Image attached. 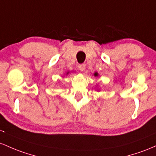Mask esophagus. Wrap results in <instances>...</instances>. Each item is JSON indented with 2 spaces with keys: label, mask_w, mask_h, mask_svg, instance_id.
Wrapping results in <instances>:
<instances>
[{
  "label": "esophagus",
  "mask_w": 156,
  "mask_h": 156,
  "mask_svg": "<svg viewBox=\"0 0 156 156\" xmlns=\"http://www.w3.org/2000/svg\"><path fill=\"white\" fill-rule=\"evenodd\" d=\"M78 69L80 71H84L85 69V66L84 64H80L78 66Z\"/></svg>",
  "instance_id": "obj_1"
}]
</instances>
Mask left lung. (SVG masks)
<instances>
[{"label":"left lung","instance_id":"1","mask_svg":"<svg viewBox=\"0 0 156 156\" xmlns=\"http://www.w3.org/2000/svg\"><path fill=\"white\" fill-rule=\"evenodd\" d=\"M94 76H99V74H98V73L97 72H95V73H94Z\"/></svg>","mask_w":156,"mask_h":156}]
</instances>
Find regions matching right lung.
I'll use <instances>...</instances> for the list:
<instances>
[{
    "label": "right lung",
    "mask_w": 156,
    "mask_h": 156,
    "mask_svg": "<svg viewBox=\"0 0 156 156\" xmlns=\"http://www.w3.org/2000/svg\"><path fill=\"white\" fill-rule=\"evenodd\" d=\"M69 72H68L67 73H66V74H69Z\"/></svg>",
    "instance_id": "1"
}]
</instances>
